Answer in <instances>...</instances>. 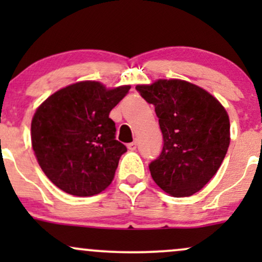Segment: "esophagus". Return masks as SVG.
I'll use <instances>...</instances> for the list:
<instances>
[{"label":"esophagus","mask_w":262,"mask_h":262,"mask_svg":"<svg viewBox=\"0 0 262 262\" xmlns=\"http://www.w3.org/2000/svg\"><path fill=\"white\" fill-rule=\"evenodd\" d=\"M128 149L130 150V151H134V150H137V141H133V143H129L128 144Z\"/></svg>","instance_id":"esophagus-1"}]
</instances>
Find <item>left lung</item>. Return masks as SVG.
Here are the masks:
<instances>
[{"label": "left lung", "instance_id": "left-lung-1", "mask_svg": "<svg viewBox=\"0 0 262 262\" xmlns=\"http://www.w3.org/2000/svg\"><path fill=\"white\" fill-rule=\"evenodd\" d=\"M137 91L155 107L164 138L149 164L152 180L173 197H188L215 175L230 143L227 111L206 90L182 80H158Z\"/></svg>", "mask_w": 262, "mask_h": 262}]
</instances>
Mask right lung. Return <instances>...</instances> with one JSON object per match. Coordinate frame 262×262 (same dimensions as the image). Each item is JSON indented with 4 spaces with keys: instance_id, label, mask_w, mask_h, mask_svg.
Listing matches in <instances>:
<instances>
[{
    "instance_id": "obj_1",
    "label": "right lung",
    "mask_w": 262,
    "mask_h": 262,
    "mask_svg": "<svg viewBox=\"0 0 262 262\" xmlns=\"http://www.w3.org/2000/svg\"><path fill=\"white\" fill-rule=\"evenodd\" d=\"M129 89L107 90L96 81H82L59 90L39 106L32 119V146L56 187L89 197L111 185L127 148L116 140L110 112Z\"/></svg>"
}]
</instances>
